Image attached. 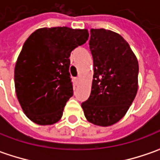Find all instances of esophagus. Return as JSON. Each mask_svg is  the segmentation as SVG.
<instances>
[{"label": "esophagus", "mask_w": 160, "mask_h": 160, "mask_svg": "<svg viewBox=\"0 0 160 160\" xmlns=\"http://www.w3.org/2000/svg\"><path fill=\"white\" fill-rule=\"evenodd\" d=\"M79 82H80V79H79V78H75V79H74V83H75V85H78Z\"/></svg>", "instance_id": "esophagus-1"}]
</instances>
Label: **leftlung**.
<instances>
[{"label":"left lung","instance_id":"8db88e82","mask_svg":"<svg viewBox=\"0 0 160 160\" xmlns=\"http://www.w3.org/2000/svg\"><path fill=\"white\" fill-rule=\"evenodd\" d=\"M89 49L93 80L90 96L81 108L89 122L110 126L124 116L135 98L138 61L122 37L104 28L90 29Z\"/></svg>","mask_w":160,"mask_h":160}]
</instances>
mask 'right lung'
Masks as SVG:
<instances>
[{
	"label": "right lung",
	"instance_id": "add662e5",
	"mask_svg": "<svg viewBox=\"0 0 160 160\" xmlns=\"http://www.w3.org/2000/svg\"><path fill=\"white\" fill-rule=\"evenodd\" d=\"M88 39L87 29L56 27L39 28L26 40L16 62L14 81L21 108L35 123L51 125L61 119L73 95L69 57Z\"/></svg>",
	"mask_w": 160,
	"mask_h": 160
}]
</instances>
